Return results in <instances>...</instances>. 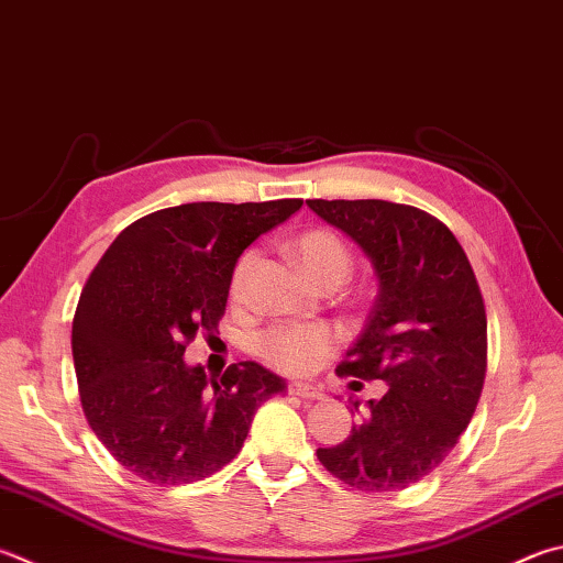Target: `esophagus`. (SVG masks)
Instances as JSON below:
<instances>
[{
    "label": "esophagus",
    "instance_id": "34e87169",
    "mask_svg": "<svg viewBox=\"0 0 563 563\" xmlns=\"http://www.w3.org/2000/svg\"><path fill=\"white\" fill-rule=\"evenodd\" d=\"M288 394H290V396H300V398H310V401H314V398H322V396H324L317 386L302 384V382L288 384Z\"/></svg>",
    "mask_w": 563,
    "mask_h": 563
}]
</instances>
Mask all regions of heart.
<instances>
[{
	"label": "heart",
	"instance_id": "heart-1",
	"mask_svg": "<svg viewBox=\"0 0 563 563\" xmlns=\"http://www.w3.org/2000/svg\"><path fill=\"white\" fill-rule=\"evenodd\" d=\"M292 249L305 273L314 283L327 278L346 280V275L352 273V253L330 229L305 231ZM253 263L255 251H246L233 265L229 283V295L233 302H241L243 295H246ZM336 342H340V336L324 324H278L258 336L255 350L278 372L310 374L334 352Z\"/></svg>",
	"mask_w": 563,
	"mask_h": 563
}]
</instances>
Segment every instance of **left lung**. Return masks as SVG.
<instances>
[{"mask_svg": "<svg viewBox=\"0 0 563 563\" xmlns=\"http://www.w3.org/2000/svg\"><path fill=\"white\" fill-rule=\"evenodd\" d=\"M369 255L379 295L340 376L388 388L346 441L317 460L362 493H396L443 463L473 418L487 372L483 292L453 231L431 213L384 199H308Z\"/></svg>", "mask_w": 563, "mask_h": 563, "instance_id": "8db88e82", "label": "left lung"}]
</instances>
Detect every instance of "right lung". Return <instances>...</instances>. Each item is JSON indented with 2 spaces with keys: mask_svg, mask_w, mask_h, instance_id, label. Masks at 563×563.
I'll use <instances>...</instances> for the list:
<instances>
[{
  "mask_svg": "<svg viewBox=\"0 0 563 563\" xmlns=\"http://www.w3.org/2000/svg\"><path fill=\"white\" fill-rule=\"evenodd\" d=\"M302 199L159 209L120 233L90 273L74 314L80 406L118 463L162 487L189 485L241 453L253 413L285 391L255 362L221 379L184 364L194 336L227 312L233 265Z\"/></svg>",
  "mask_w": 563,
  "mask_h": 563,
  "instance_id": "right-lung-1",
  "label": "right lung"
}]
</instances>
